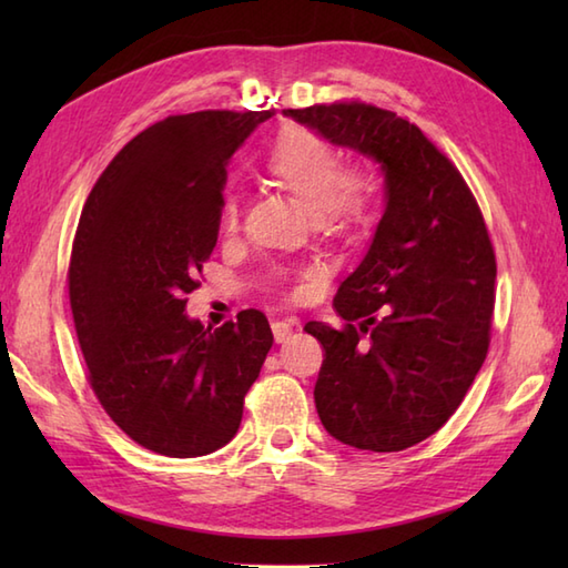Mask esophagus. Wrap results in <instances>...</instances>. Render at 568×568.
Wrapping results in <instances>:
<instances>
[{
    "label": "esophagus",
    "mask_w": 568,
    "mask_h": 568,
    "mask_svg": "<svg viewBox=\"0 0 568 568\" xmlns=\"http://www.w3.org/2000/svg\"><path fill=\"white\" fill-rule=\"evenodd\" d=\"M291 334H293L291 322H273V336L277 344H285L287 339H291Z\"/></svg>",
    "instance_id": "esophagus-1"
}]
</instances>
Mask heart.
Here are the masks:
<instances>
[{
  "instance_id": "heart-1",
  "label": "heart",
  "mask_w": 568,
  "mask_h": 568,
  "mask_svg": "<svg viewBox=\"0 0 568 568\" xmlns=\"http://www.w3.org/2000/svg\"><path fill=\"white\" fill-rule=\"evenodd\" d=\"M342 155L327 139L307 129L283 131L265 161V171L312 214L322 232H346L364 226L376 204V180L361 171H344ZM222 226L234 232L239 226V202L226 197Z\"/></svg>"
}]
</instances>
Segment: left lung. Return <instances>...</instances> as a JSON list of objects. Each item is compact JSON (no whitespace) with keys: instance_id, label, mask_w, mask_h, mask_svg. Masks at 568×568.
Here are the masks:
<instances>
[{"instance_id":"8db88e82","label":"left lung","mask_w":568,"mask_h":568,"mask_svg":"<svg viewBox=\"0 0 568 568\" xmlns=\"http://www.w3.org/2000/svg\"><path fill=\"white\" fill-rule=\"evenodd\" d=\"M332 146L376 161L385 210L366 256L339 285L315 405L324 429L356 449L403 452L462 405L488 354L496 253L452 161L395 112L364 102L283 110Z\"/></svg>"}]
</instances>
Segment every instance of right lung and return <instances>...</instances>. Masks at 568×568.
I'll list each match as a JSON object with an SVG mask.
<instances>
[{
  "label": "right lung",
  "mask_w": 568,
  "mask_h": 568,
  "mask_svg": "<svg viewBox=\"0 0 568 568\" xmlns=\"http://www.w3.org/2000/svg\"><path fill=\"white\" fill-rule=\"evenodd\" d=\"M275 112H192L141 131L84 202L68 271L88 378L136 444L192 458L232 442L273 346L244 310L220 329L190 320L222 220L226 163Z\"/></svg>",
  "instance_id": "obj_1"
}]
</instances>
